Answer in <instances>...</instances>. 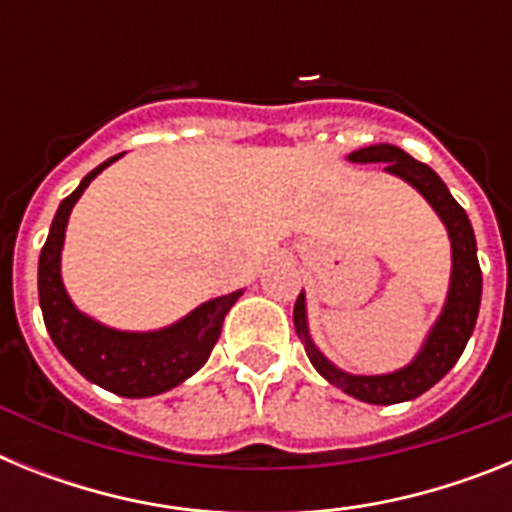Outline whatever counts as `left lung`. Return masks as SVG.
Returning a JSON list of instances; mask_svg holds the SVG:
<instances>
[{
  "instance_id": "8db88e82",
  "label": "left lung",
  "mask_w": 512,
  "mask_h": 512,
  "mask_svg": "<svg viewBox=\"0 0 512 512\" xmlns=\"http://www.w3.org/2000/svg\"><path fill=\"white\" fill-rule=\"evenodd\" d=\"M354 164H384V171L400 176L408 184H413L425 200L431 202L433 210L443 220L451 238V287L446 297L441 318L436 320L433 330L428 333V341L423 343L420 354L410 361L405 369L392 374H377V377H354L330 364L320 354L307 333L305 315V295L300 292L295 302V330L300 336L305 354L310 364L328 379L330 384L341 387L346 395L356 400L372 402V405H395V402L415 400L425 390H431L438 379L449 374L451 366L464 354L469 336H472L474 323L479 315V300H482V269L477 261V241L469 223L467 212L459 202L451 197L441 176L431 166L420 164L413 156L397 146H369L354 151L348 156Z\"/></svg>"
}]
</instances>
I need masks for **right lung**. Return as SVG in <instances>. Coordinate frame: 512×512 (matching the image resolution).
Segmentation results:
<instances>
[{
    "label": "right lung",
    "instance_id": "1",
    "mask_svg": "<svg viewBox=\"0 0 512 512\" xmlns=\"http://www.w3.org/2000/svg\"><path fill=\"white\" fill-rule=\"evenodd\" d=\"M120 156L122 153H117L89 171L79 187L58 207L38 261L40 310H43L45 328L51 333L56 348L81 377L120 397H153L182 384L210 359L223 330L225 315L243 292L238 289L233 295L215 297L171 328L153 330V333H125V330L104 328L97 320L76 310L61 282V248L66 223L89 182Z\"/></svg>",
    "mask_w": 512,
    "mask_h": 512
}]
</instances>
